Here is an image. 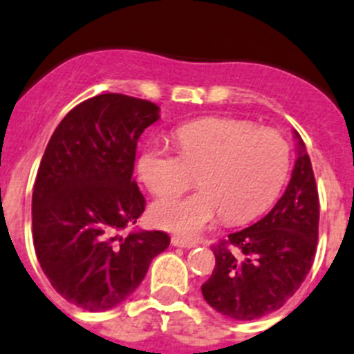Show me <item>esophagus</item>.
I'll return each instance as SVG.
<instances>
[{
    "label": "esophagus",
    "mask_w": 354,
    "mask_h": 354,
    "mask_svg": "<svg viewBox=\"0 0 354 354\" xmlns=\"http://www.w3.org/2000/svg\"><path fill=\"white\" fill-rule=\"evenodd\" d=\"M173 246L178 248H196L197 246V241H190V239H185V237H173L171 239Z\"/></svg>",
    "instance_id": "1"
}]
</instances>
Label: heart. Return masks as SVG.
Masks as SVG:
<instances>
[{"mask_svg":"<svg viewBox=\"0 0 354 354\" xmlns=\"http://www.w3.org/2000/svg\"><path fill=\"white\" fill-rule=\"evenodd\" d=\"M178 151L160 143L145 148L140 176L158 197L181 192L199 174V192L167 197L151 206L160 229L197 236L225 213L229 222H244L274 203L290 169V148L274 129L252 122L203 118L174 132Z\"/></svg>","mask_w":354,"mask_h":354,"instance_id":"heart-1","label":"heart"}]
</instances>
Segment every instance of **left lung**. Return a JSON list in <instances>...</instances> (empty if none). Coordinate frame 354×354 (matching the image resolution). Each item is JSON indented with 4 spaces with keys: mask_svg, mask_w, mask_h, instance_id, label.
I'll return each mask as SVG.
<instances>
[{
    "mask_svg": "<svg viewBox=\"0 0 354 354\" xmlns=\"http://www.w3.org/2000/svg\"><path fill=\"white\" fill-rule=\"evenodd\" d=\"M292 180L276 206L214 246L216 263L203 285L214 311L250 322L277 311L309 274L318 244L319 199L311 158L299 132Z\"/></svg>",
    "mask_w": 354,
    "mask_h": 354,
    "instance_id": "8db88e82",
    "label": "left lung"
}]
</instances>
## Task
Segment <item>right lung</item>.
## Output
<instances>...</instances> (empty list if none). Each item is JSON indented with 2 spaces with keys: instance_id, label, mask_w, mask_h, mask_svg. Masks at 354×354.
Listing matches in <instances>:
<instances>
[{
  "instance_id": "1",
  "label": "right lung",
  "mask_w": 354,
  "mask_h": 354,
  "mask_svg": "<svg viewBox=\"0 0 354 354\" xmlns=\"http://www.w3.org/2000/svg\"><path fill=\"white\" fill-rule=\"evenodd\" d=\"M160 108L124 94L80 102L48 141L32 188V241L43 272L68 302L99 313L140 286L169 246L160 230H122L145 211L132 180L138 140Z\"/></svg>"
}]
</instances>
